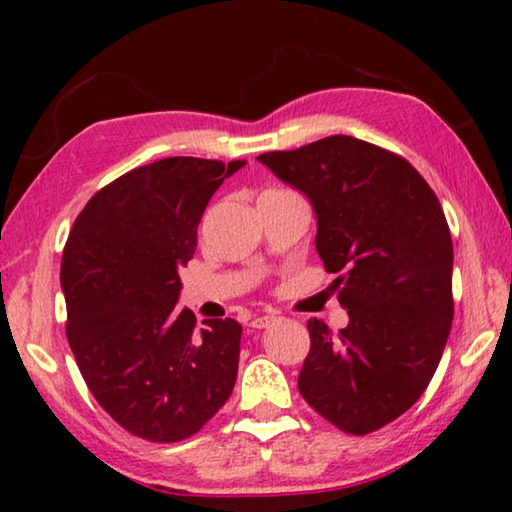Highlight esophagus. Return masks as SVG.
<instances>
[{
	"mask_svg": "<svg viewBox=\"0 0 512 512\" xmlns=\"http://www.w3.org/2000/svg\"><path fill=\"white\" fill-rule=\"evenodd\" d=\"M271 323H275V316H257V318L250 320V327L264 329V327H268Z\"/></svg>",
	"mask_w": 512,
	"mask_h": 512,
	"instance_id": "obj_1",
	"label": "esophagus"
}]
</instances>
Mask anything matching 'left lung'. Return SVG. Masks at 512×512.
<instances>
[{
  "instance_id": "1",
  "label": "left lung",
  "mask_w": 512,
  "mask_h": 512,
  "mask_svg": "<svg viewBox=\"0 0 512 512\" xmlns=\"http://www.w3.org/2000/svg\"><path fill=\"white\" fill-rule=\"evenodd\" d=\"M318 219L316 250L336 273L350 323L309 318L298 388L352 436L400 418L427 391L454 318V248L438 196L409 160L350 135L259 155Z\"/></svg>"
}]
</instances>
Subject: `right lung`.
<instances>
[{
	"label": "right lung",
	"instance_id": "obj_1",
	"mask_svg": "<svg viewBox=\"0 0 512 512\" xmlns=\"http://www.w3.org/2000/svg\"><path fill=\"white\" fill-rule=\"evenodd\" d=\"M246 160L164 158L99 189L60 264L67 341L94 400L119 427L178 443L228 402L241 325L176 307L212 194Z\"/></svg>",
	"mask_w": 512,
	"mask_h": 512
}]
</instances>
